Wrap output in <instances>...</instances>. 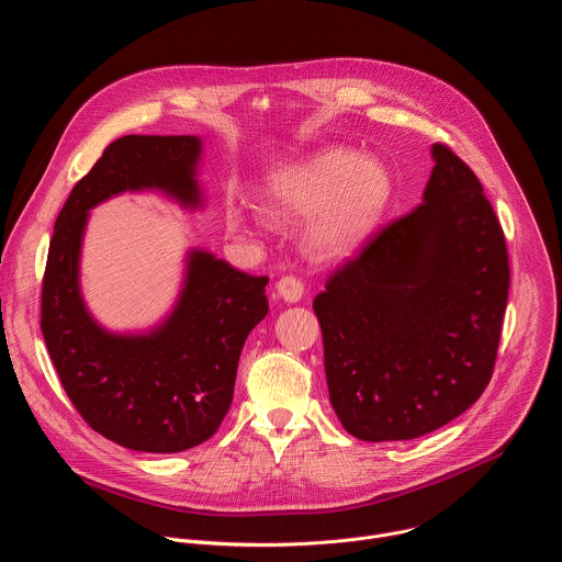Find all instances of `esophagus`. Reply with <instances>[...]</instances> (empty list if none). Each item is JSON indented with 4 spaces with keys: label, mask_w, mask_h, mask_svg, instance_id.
I'll return each mask as SVG.
<instances>
[{
    "label": "esophagus",
    "mask_w": 562,
    "mask_h": 562,
    "mask_svg": "<svg viewBox=\"0 0 562 562\" xmlns=\"http://www.w3.org/2000/svg\"><path fill=\"white\" fill-rule=\"evenodd\" d=\"M276 291L284 302H300V297L304 295V284L293 276H284L276 282Z\"/></svg>",
    "instance_id": "esophagus-1"
}]
</instances>
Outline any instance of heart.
Instances as JSON below:
<instances>
[{"instance_id":"b5f03b06","label":"heart","mask_w":562,"mask_h":562,"mask_svg":"<svg viewBox=\"0 0 562 562\" xmlns=\"http://www.w3.org/2000/svg\"><path fill=\"white\" fill-rule=\"evenodd\" d=\"M271 204L291 217L311 220L308 247L319 258H347L367 245L391 198L393 176L378 157L329 146L269 178ZM239 220V211H231ZM251 222L267 231L271 217L251 209Z\"/></svg>"}]
</instances>
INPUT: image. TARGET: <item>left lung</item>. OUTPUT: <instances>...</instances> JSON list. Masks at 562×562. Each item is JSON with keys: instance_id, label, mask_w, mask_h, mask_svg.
<instances>
[{"instance_id": "8db88e82", "label": "left lung", "mask_w": 562, "mask_h": 562, "mask_svg": "<svg viewBox=\"0 0 562 562\" xmlns=\"http://www.w3.org/2000/svg\"><path fill=\"white\" fill-rule=\"evenodd\" d=\"M423 204L373 235L313 300L329 400L367 442L412 440L467 412L492 380L509 291L501 222L445 144Z\"/></svg>"}]
</instances>
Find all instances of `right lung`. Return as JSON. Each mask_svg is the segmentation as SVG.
<instances>
[{
	"label": "right lung",
	"mask_w": 562,
	"mask_h": 562,
	"mask_svg": "<svg viewBox=\"0 0 562 562\" xmlns=\"http://www.w3.org/2000/svg\"><path fill=\"white\" fill-rule=\"evenodd\" d=\"M198 135H124L106 146L57 215L42 284V334L70 403L104 438L178 453L222 425L247 336L269 313L258 278L209 251L187 254L176 306L157 327L113 334L87 308L79 256L89 211L120 193L159 191L184 209L204 204Z\"/></svg>",
	"instance_id": "obj_1"
}]
</instances>
